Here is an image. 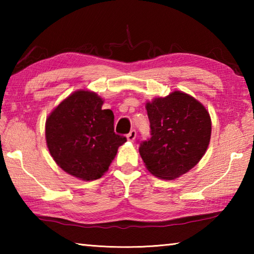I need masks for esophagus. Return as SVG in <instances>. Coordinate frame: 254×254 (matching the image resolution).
<instances>
[{
    "label": "esophagus",
    "mask_w": 254,
    "mask_h": 254,
    "mask_svg": "<svg viewBox=\"0 0 254 254\" xmlns=\"http://www.w3.org/2000/svg\"><path fill=\"white\" fill-rule=\"evenodd\" d=\"M135 136H136V131L134 130V128H132V130L127 133V140L128 141H133L135 139Z\"/></svg>",
    "instance_id": "1"
}]
</instances>
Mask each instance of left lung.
I'll return each instance as SVG.
<instances>
[{"label": "left lung", "instance_id": "obj_1", "mask_svg": "<svg viewBox=\"0 0 254 254\" xmlns=\"http://www.w3.org/2000/svg\"><path fill=\"white\" fill-rule=\"evenodd\" d=\"M145 109L151 137L139 152L147 169L161 179H175L195 167L207 150L212 123L208 112L194 97L174 92L154 98Z\"/></svg>", "mask_w": 254, "mask_h": 254}]
</instances>
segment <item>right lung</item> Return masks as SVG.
<instances>
[{
    "mask_svg": "<svg viewBox=\"0 0 254 254\" xmlns=\"http://www.w3.org/2000/svg\"><path fill=\"white\" fill-rule=\"evenodd\" d=\"M95 93L78 91L64 100L47 119L49 152L67 174L83 180L101 178L127 137L114 132V114L102 110Z\"/></svg>",
    "mask_w": 254,
    "mask_h": 254,
    "instance_id": "add662e5",
    "label": "right lung"
}]
</instances>
